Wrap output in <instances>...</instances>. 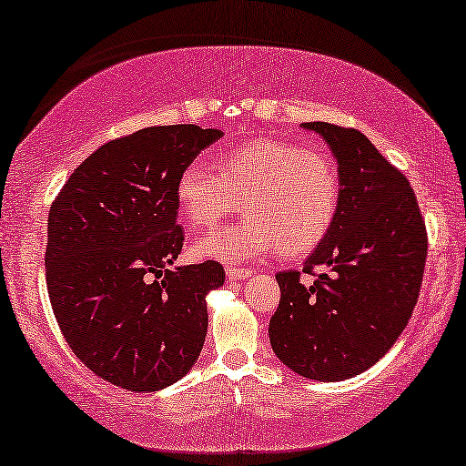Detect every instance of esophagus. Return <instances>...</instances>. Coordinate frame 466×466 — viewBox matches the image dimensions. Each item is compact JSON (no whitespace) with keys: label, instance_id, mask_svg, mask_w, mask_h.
<instances>
[{"label":"esophagus","instance_id":"1","mask_svg":"<svg viewBox=\"0 0 466 466\" xmlns=\"http://www.w3.org/2000/svg\"><path fill=\"white\" fill-rule=\"evenodd\" d=\"M254 268H239V267H228L227 268V279L228 281H239V279L252 277Z\"/></svg>","mask_w":466,"mask_h":466}]
</instances>
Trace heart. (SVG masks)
<instances>
[{"mask_svg":"<svg viewBox=\"0 0 466 466\" xmlns=\"http://www.w3.org/2000/svg\"><path fill=\"white\" fill-rule=\"evenodd\" d=\"M243 198L246 218L198 241L210 260H243L279 249L285 258L310 254L331 231L341 183L331 156L285 139H254L228 149L217 170L191 162L177 181L178 220L193 231L227 218Z\"/></svg>","mask_w":466,"mask_h":466,"instance_id":"b5f03b06","label":"heart"}]
</instances>
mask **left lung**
<instances>
[{
    "mask_svg": "<svg viewBox=\"0 0 466 466\" xmlns=\"http://www.w3.org/2000/svg\"><path fill=\"white\" fill-rule=\"evenodd\" d=\"M338 160L339 210L302 272L329 266L312 286L299 270L277 275L281 299L270 317L275 354L319 381H343L383 358L412 317L427 260V228L400 170L358 128L304 123Z\"/></svg>",
    "mask_w": 466,
    "mask_h": 466,
    "instance_id": "8db88e82",
    "label": "left lung"
}]
</instances>
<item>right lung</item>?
<instances>
[{"label": "right lung", "mask_w": 466, "mask_h": 466, "mask_svg": "<svg viewBox=\"0 0 466 466\" xmlns=\"http://www.w3.org/2000/svg\"><path fill=\"white\" fill-rule=\"evenodd\" d=\"M223 137L196 125L147 127L78 164L52 202L46 281L70 350L104 381L158 391L202 352L218 262L168 268L183 248L177 181Z\"/></svg>", "instance_id": "obj_1"}]
</instances>
